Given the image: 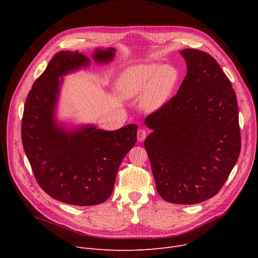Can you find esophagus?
<instances>
[{"mask_svg": "<svg viewBox=\"0 0 258 258\" xmlns=\"http://www.w3.org/2000/svg\"><path fill=\"white\" fill-rule=\"evenodd\" d=\"M147 136H148V131L145 128H139V131H138V141L139 142L144 141Z\"/></svg>", "mask_w": 258, "mask_h": 258, "instance_id": "1", "label": "esophagus"}]
</instances>
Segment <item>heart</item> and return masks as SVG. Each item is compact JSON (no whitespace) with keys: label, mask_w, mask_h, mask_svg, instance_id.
Listing matches in <instances>:
<instances>
[{"label":"heart","mask_w":258,"mask_h":258,"mask_svg":"<svg viewBox=\"0 0 258 258\" xmlns=\"http://www.w3.org/2000/svg\"><path fill=\"white\" fill-rule=\"evenodd\" d=\"M179 82V72L172 65L141 63L126 67L117 79L116 90L123 99H135L142 93V106L156 111L171 98Z\"/></svg>","instance_id":"obj_1"}]
</instances>
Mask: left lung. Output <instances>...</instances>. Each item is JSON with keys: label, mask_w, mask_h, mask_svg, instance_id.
<instances>
[{"label": "left lung", "mask_w": 258, "mask_h": 258, "mask_svg": "<svg viewBox=\"0 0 258 258\" xmlns=\"http://www.w3.org/2000/svg\"><path fill=\"white\" fill-rule=\"evenodd\" d=\"M187 76L177 93L145 119V140L158 194L167 202L197 204L218 193L241 150L237 98L208 53L186 49Z\"/></svg>", "instance_id": "left-lung-1"}]
</instances>
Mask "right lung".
Listing matches in <instances>:
<instances>
[{
    "mask_svg": "<svg viewBox=\"0 0 258 258\" xmlns=\"http://www.w3.org/2000/svg\"><path fill=\"white\" fill-rule=\"evenodd\" d=\"M114 52L113 48L97 49L93 58L109 62ZM89 63L78 51L55 54L27 95L21 123L23 148L40 187L52 198L78 206L97 205L111 195L138 131L136 124H128L113 132L95 126L67 132L56 124L59 78Z\"/></svg>",
    "mask_w": 258,
    "mask_h": 258,
    "instance_id": "add662e5",
    "label": "right lung"
}]
</instances>
